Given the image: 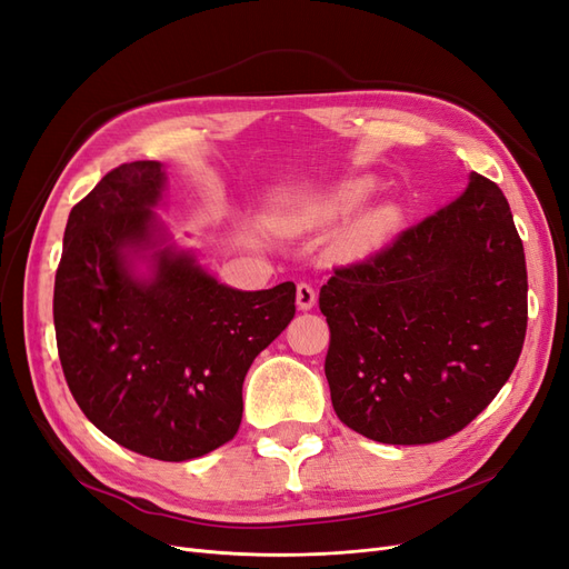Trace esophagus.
Here are the masks:
<instances>
[{"mask_svg":"<svg viewBox=\"0 0 569 569\" xmlns=\"http://www.w3.org/2000/svg\"><path fill=\"white\" fill-rule=\"evenodd\" d=\"M316 289L311 282H299L297 284V306L301 308V311H311V308L316 306Z\"/></svg>","mask_w":569,"mask_h":569,"instance_id":"1","label":"esophagus"}]
</instances>
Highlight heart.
Masks as SVG:
<instances>
[{
    "mask_svg": "<svg viewBox=\"0 0 569 569\" xmlns=\"http://www.w3.org/2000/svg\"><path fill=\"white\" fill-rule=\"evenodd\" d=\"M368 192H370L368 180H353L339 192L337 206L339 209H351V206L363 201ZM396 226H399V213H396V209H391V206H382V209L368 213L358 222L353 230V244L358 249H370V247L382 244L385 239L391 237Z\"/></svg>",
    "mask_w": 569,
    "mask_h": 569,
    "instance_id": "obj_1",
    "label": "heart"
}]
</instances>
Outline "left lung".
<instances>
[{"label":"left lung","mask_w":569,"mask_h":569,"mask_svg":"<svg viewBox=\"0 0 569 569\" xmlns=\"http://www.w3.org/2000/svg\"><path fill=\"white\" fill-rule=\"evenodd\" d=\"M337 418L382 443H435L508 382L527 335L525 247L508 199L465 192L320 287Z\"/></svg>","instance_id":"8db88e82"}]
</instances>
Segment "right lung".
I'll list each match as a JSON object with an SVG mask.
<instances>
[{
    "instance_id": "right-lung-1",
    "label": "right lung",
    "mask_w": 569,
    "mask_h": 569,
    "mask_svg": "<svg viewBox=\"0 0 569 569\" xmlns=\"http://www.w3.org/2000/svg\"><path fill=\"white\" fill-rule=\"evenodd\" d=\"M163 189L157 161L113 168L66 222L54 327L76 403L109 439L182 462L228 443L242 422V385L297 313V287L239 291L189 253L159 251L151 280L128 253L149 247Z\"/></svg>"
}]
</instances>
